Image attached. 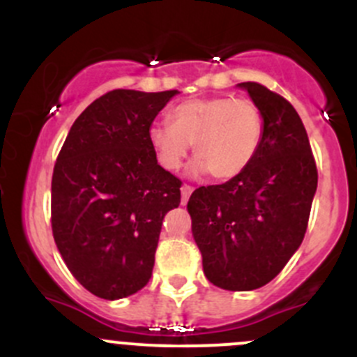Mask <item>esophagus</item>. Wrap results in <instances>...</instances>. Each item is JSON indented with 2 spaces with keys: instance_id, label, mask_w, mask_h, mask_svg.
Masks as SVG:
<instances>
[{
  "instance_id": "1",
  "label": "esophagus",
  "mask_w": 357,
  "mask_h": 357,
  "mask_svg": "<svg viewBox=\"0 0 357 357\" xmlns=\"http://www.w3.org/2000/svg\"><path fill=\"white\" fill-rule=\"evenodd\" d=\"M192 192H193V188L190 185H183L181 186V204L183 205H186V202H188L190 195H192Z\"/></svg>"
}]
</instances>
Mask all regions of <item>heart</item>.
Segmentation results:
<instances>
[{
    "label": "heart",
    "instance_id": "heart-1",
    "mask_svg": "<svg viewBox=\"0 0 357 357\" xmlns=\"http://www.w3.org/2000/svg\"><path fill=\"white\" fill-rule=\"evenodd\" d=\"M167 119L169 124H153L149 131L158 164L178 171L193 145V171L221 181L245 171L264 135L262 112L250 98H190L172 107Z\"/></svg>",
    "mask_w": 357,
    "mask_h": 357
}]
</instances>
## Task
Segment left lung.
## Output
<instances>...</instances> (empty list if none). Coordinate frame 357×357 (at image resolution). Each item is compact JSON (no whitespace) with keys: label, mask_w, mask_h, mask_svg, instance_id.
<instances>
[{"label":"left lung","mask_w":357,"mask_h":357,"mask_svg":"<svg viewBox=\"0 0 357 357\" xmlns=\"http://www.w3.org/2000/svg\"><path fill=\"white\" fill-rule=\"evenodd\" d=\"M264 117L257 155L236 178L200 186L188 212L204 273L225 290L271 282L302 243L318 186L307 132L289 100L259 82H240Z\"/></svg>","instance_id":"obj_1"}]
</instances>
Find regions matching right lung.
I'll return each instance as SVG.
<instances>
[{
	"instance_id": "right-lung-1",
	"label": "right lung",
	"mask_w": 357,
	"mask_h": 357,
	"mask_svg": "<svg viewBox=\"0 0 357 357\" xmlns=\"http://www.w3.org/2000/svg\"><path fill=\"white\" fill-rule=\"evenodd\" d=\"M176 89H114L72 124L52 178V231L68 271L107 301L152 276L165 214L181 179L157 164L149 131Z\"/></svg>"
}]
</instances>
